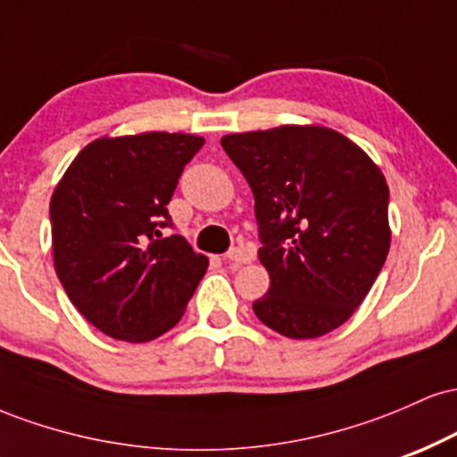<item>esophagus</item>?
Wrapping results in <instances>:
<instances>
[{
	"mask_svg": "<svg viewBox=\"0 0 457 457\" xmlns=\"http://www.w3.org/2000/svg\"><path fill=\"white\" fill-rule=\"evenodd\" d=\"M225 260L232 266H243L251 262V253L246 249H240V246H234V249H229L228 253H225Z\"/></svg>",
	"mask_w": 457,
	"mask_h": 457,
	"instance_id": "obj_1",
	"label": "esophagus"
}]
</instances>
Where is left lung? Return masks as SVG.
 <instances>
[{"label": "left lung", "instance_id": "obj_1", "mask_svg": "<svg viewBox=\"0 0 457 457\" xmlns=\"http://www.w3.org/2000/svg\"><path fill=\"white\" fill-rule=\"evenodd\" d=\"M255 197L270 275L253 312L292 339L327 335L354 313L389 253V187L337 130L279 127L221 139Z\"/></svg>", "mask_w": 457, "mask_h": 457}]
</instances>
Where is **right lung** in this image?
<instances>
[{"label":"right lung","instance_id":"1","mask_svg":"<svg viewBox=\"0 0 457 457\" xmlns=\"http://www.w3.org/2000/svg\"><path fill=\"white\" fill-rule=\"evenodd\" d=\"M204 145L182 133L87 144L51 197L57 279L87 322L113 339L150 342L176 327L208 258L171 228L167 204Z\"/></svg>","mask_w":457,"mask_h":457}]
</instances>
